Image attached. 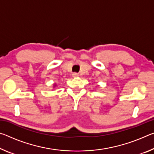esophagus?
<instances>
[{
	"instance_id": "esophagus-1",
	"label": "esophagus",
	"mask_w": 154,
	"mask_h": 154,
	"mask_svg": "<svg viewBox=\"0 0 154 154\" xmlns=\"http://www.w3.org/2000/svg\"><path fill=\"white\" fill-rule=\"evenodd\" d=\"M78 73H77V72H74V73H72V77H78Z\"/></svg>"
}]
</instances>
